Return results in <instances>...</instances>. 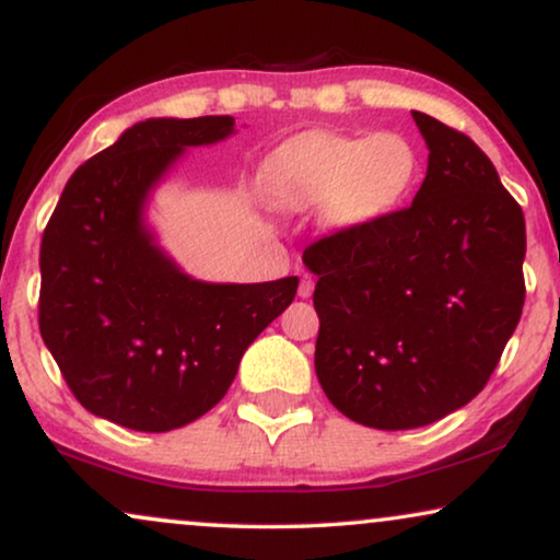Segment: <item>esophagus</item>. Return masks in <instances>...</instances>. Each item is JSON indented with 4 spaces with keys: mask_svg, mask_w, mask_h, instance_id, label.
<instances>
[{
    "mask_svg": "<svg viewBox=\"0 0 560 560\" xmlns=\"http://www.w3.org/2000/svg\"><path fill=\"white\" fill-rule=\"evenodd\" d=\"M312 292H315V279H312L310 273H304L300 281V296L302 300H307V296H312Z\"/></svg>",
    "mask_w": 560,
    "mask_h": 560,
    "instance_id": "esophagus-1",
    "label": "esophagus"
}]
</instances>
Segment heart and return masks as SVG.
<instances>
[{
  "mask_svg": "<svg viewBox=\"0 0 560 560\" xmlns=\"http://www.w3.org/2000/svg\"><path fill=\"white\" fill-rule=\"evenodd\" d=\"M420 171V153L399 132L369 138L315 130L276 148L260 184L279 210L304 212L323 205V225L342 233L397 210L415 191Z\"/></svg>",
  "mask_w": 560,
  "mask_h": 560,
  "instance_id": "b5f03b06",
  "label": "heart"
}]
</instances>
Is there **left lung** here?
<instances>
[{
	"label": "left lung",
	"mask_w": 560,
	"mask_h": 560,
	"mask_svg": "<svg viewBox=\"0 0 560 560\" xmlns=\"http://www.w3.org/2000/svg\"><path fill=\"white\" fill-rule=\"evenodd\" d=\"M428 176L412 205L304 248L315 371L353 422L412 430L468 405L525 304V218L464 132L412 112Z\"/></svg>",
	"instance_id": "8db88e82"
}]
</instances>
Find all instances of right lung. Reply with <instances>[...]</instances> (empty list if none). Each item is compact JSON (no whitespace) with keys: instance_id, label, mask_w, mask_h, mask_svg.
<instances>
[{"instance_id":"add662e5","label":"right lung","mask_w":560,"mask_h":560,"mask_svg":"<svg viewBox=\"0 0 560 560\" xmlns=\"http://www.w3.org/2000/svg\"><path fill=\"white\" fill-rule=\"evenodd\" d=\"M230 115L155 117L73 171L40 243L37 323L89 412L168 432L225 397L253 340L292 304L300 279L207 284L145 225V202L191 145L233 136Z\"/></svg>"}]
</instances>
